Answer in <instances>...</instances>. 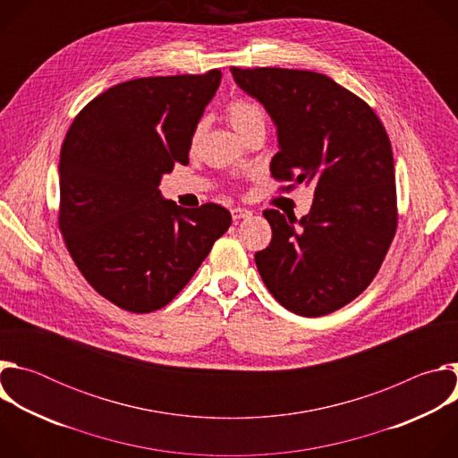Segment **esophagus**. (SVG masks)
Here are the masks:
<instances>
[{"mask_svg":"<svg viewBox=\"0 0 458 458\" xmlns=\"http://www.w3.org/2000/svg\"><path fill=\"white\" fill-rule=\"evenodd\" d=\"M251 216V210H246V208H232V217H233V221L237 223V221H241V219H246V217H250Z\"/></svg>","mask_w":458,"mask_h":458,"instance_id":"34e87169","label":"esophagus"}]
</instances>
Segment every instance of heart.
I'll list each match as a JSON object with an SVG mask.
<instances>
[{
	"instance_id": "1",
	"label": "heart",
	"mask_w": 458,
	"mask_h": 458,
	"mask_svg": "<svg viewBox=\"0 0 458 458\" xmlns=\"http://www.w3.org/2000/svg\"><path fill=\"white\" fill-rule=\"evenodd\" d=\"M225 112L230 124L241 138H246L248 134L255 132V130H267V110L253 98H246V96L233 98L226 105ZM199 134H201V126L195 130L193 140H198Z\"/></svg>"
}]
</instances>
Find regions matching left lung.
I'll list each match as a JSON object with an SVG mask.
<instances>
[{
    "instance_id": "1",
    "label": "left lung",
    "mask_w": 458,
    "mask_h": 458,
    "mask_svg": "<svg viewBox=\"0 0 458 458\" xmlns=\"http://www.w3.org/2000/svg\"><path fill=\"white\" fill-rule=\"evenodd\" d=\"M277 124L276 181L315 186L308 216L265 210L270 244L255 253L270 293L302 317L328 315L377 276L397 232L391 143L373 108L332 78L293 69H230Z\"/></svg>"
}]
</instances>
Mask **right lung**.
Here are the masks:
<instances>
[{"instance_id": "right-lung-1", "label": "right lung", "mask_w": 458, "mask_h": 458, "mask_svg": "<svg viewBox=\"0 0 458 458\" xmlns=\"http://www.w3.org/2000/svg\"><path fill=\"white\" fill-rule=\"evenodd\" d=\"M221 71L140 78L94 98L74 117L59 156L57 225L89 284L115 306H166L230 228L216 203L165 201L161 175L186 165Z\"/></svg>"}]
</instances>
